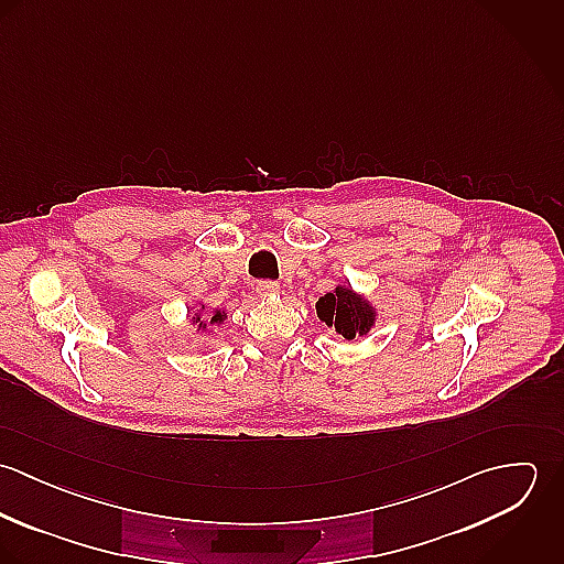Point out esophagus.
I'll list each match as a JSON object with an SVG mask.
<instances>
[{
	"mask_svg": "<svg viewBox=\"0 0 564 564\" xmlns=\"http://www.w3.org/2000/svg\"><path fill=\"white\" fill-rule=\"evenodd\" d=\"M256 293L260 297H275L280 293V284L271 282V280H262V282L256 284Z\"/></svg>",
	"mask_w": 564,
	"mask_h": 564,
	"instance_id": "1",
	"label": "esophagus"
}]
</instances>
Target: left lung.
I'll list each match as a JSON object with an SVG mask.
<instances>
[{
    "label": "left lung",
    "instance_id": "8db88e82",
    "mask_svg": "<svg viewBox=\"0 0 564 564\" xmlns=\"http://www.w3.org/2000/svg\"><path fill=\"white\" fill-rule=\"evenodd\" d=\"M317 317L327 327H334L347 340L356 336H367L369 329L376 325V308L356 295L351 286L338 284L332 293H325L317 302Z\"/></svg>",
    "mask_w": 564,
    "mask_h": 564
}]
</instances>
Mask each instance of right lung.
<instances>
[{
    "label": "right lung",
    "instance_id": "add662e5",
    "mask_svg": "<svg viewBox=\"0 0 564 564\" xmlns=\"http://www.w3.org/2000/svg\"><path fill=\"white\" fill-rule=\"evenodd\" d=\"M202 308H204V306H202ZM226 317H228V313H224V311H213V315H210V317L206 315V319L202 317V313H195V317H193L191 322L197 323V327L204 329L208 323H210V325H219V323L226 322Z\"/></svg>",
    "mask_w": 564,
    "mask_h": 564
}]
</instances>
